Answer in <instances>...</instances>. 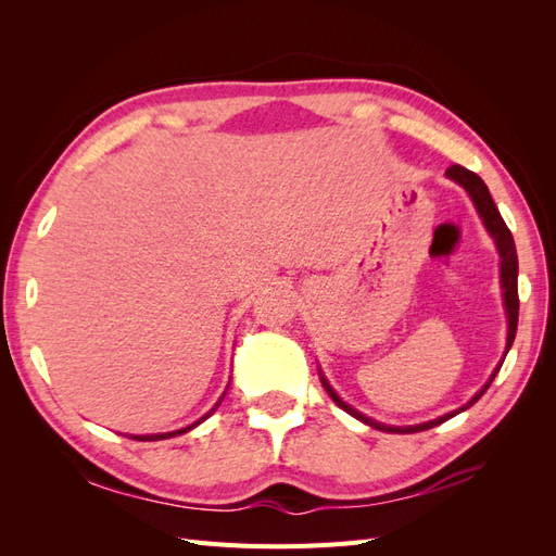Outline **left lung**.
Segmentation results:
<instances>
[{"mask_svg":"<svg viewBox=\"0 0 556 556\" xmlns=\"http://www.w3.org/2000/svg\"><path fill=\"white\" fill-rule=\"evenodd\" d=\"M445 176L452 178L454 182H459L462 188L468 192V197L473 199V204H476V208H478V213H480V217H482V223H484L486 231L492 233V239H494V243H496L498 257H501L503 306H506V313H508V343H506V355H508V350H510V345H513V341H515V333H517V315H519V296H517V250H515L513 233H510V229L506 227V223H503V217H501V213H498V208H496V204H494V199H492L490 190H486L484 180H482L478 174L464 169V166H459V164H452L450 169L445 172ZM503 359H506V357H503ZM501 364H503V362H501ZM501 364H498V366H501ZM496 374H498V368L492 374L490 382H486V384L482 387V390L466 403L464 408L452 410V413H447V415H443V417H439V419H431V422L415 425V427H390V425H380V422H376V419L357 413L355 408H350L345 401H341V396L331 390V384L327 382V378H325L323 374H319V380H323V387L327 390V394L333 399L336 406L343 408L348 415L357 417L359 422H364V425H368V427H374V429H380V431H390V433H415V431H425V429H431V427H439V425L445 422V419H450V417H454V415H459V413L466 410L468 406H473V403L486 392V387L492 384V380L496 378Z\"/></svg>","mask_w":556,"mask_h":556,"instance_id":"1","label":"left lung"}]
</instances>
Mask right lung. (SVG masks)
<instances>
[{"mask_svg":"<svg viewBox=\"0 0 556 556\" xmlns=\"http://www.w3.org/2000/svg\"><path fill=\"white\" fill-rule=\"evenodd\" d=\"M223 399H225V394H223ZM223 399H220V401H223ZM220 401H217V403H215V408H217V406H220ZM215 408H213V410H215ZM213 410H211V413H213ZM211 413H208V415H211ZM208 415H204V417H201V419H199V422H194V425H190V427H185V429H178V431H172V433H150V435H131V439H137V441H162V439H172V435H176V433H185V431H190V429H194L197 425H201V422H204V419H206Z\"/></svg>","mask_w":556,"mask_h":556,"instance_id":"right-lung-1","label":"right lung"}]
</instances>
